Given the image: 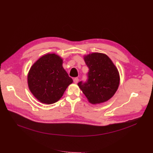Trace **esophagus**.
I'll return each mask as SVG.
<instances>
[{
    "instance_id": "34e87169",
    "label": "esophagus",
    "mask_w": 153,
    "mask_h": 153,
    "mask_svg": "<svg viewBox=\"0 0 153 153\" xmlns=\"http://www.w3.org/2000/svg\"><path fill=\"white\" fill-rule=\"evenodd\" d=\"M73 81H74V82L75 84H77V83L79 82V79H78L77 77H75V78L73 79Z\"/></svg>"
}]
</instances>
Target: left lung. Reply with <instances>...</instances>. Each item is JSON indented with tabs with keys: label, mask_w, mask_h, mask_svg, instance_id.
<instances>
[{
	"label": "left lung",
	"mask_w": 153,
	"mask_h": 153,
	"mask_svg": "<svg viewBox=\"0 0 153 153\" xmlns=\"http://www.w3.org/2000/svg\"><path fill=\"white\" fill-rule=\"evenodd\" d=\"M88 68L87 80L78 83L90 103L105 102L113 97L119 85L118 70L105 54L93 53L84 56Z\"/></svg>",
	"instance_id": "left-lung-1"
}]
</instances>
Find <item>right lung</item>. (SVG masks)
<instances>
[{
    "label": "right lung",
    "mask_w": 153,
    "mask_h": 153,
    "mask_svg": "<svg viewBox=\"0 0 153 153\" xmlns=\"http://www.w3.org/2000/svg\"><path fill=\"white\" fill-rule=\"evenodd\" d=\"M63 59L52 53L40 57L30 68L27 75L28 87L33 95L42 103L52 104L62 97L73 80L64 69Z\"/></svg>",
    "instance_id": "add662e5"
}]
</instances>
